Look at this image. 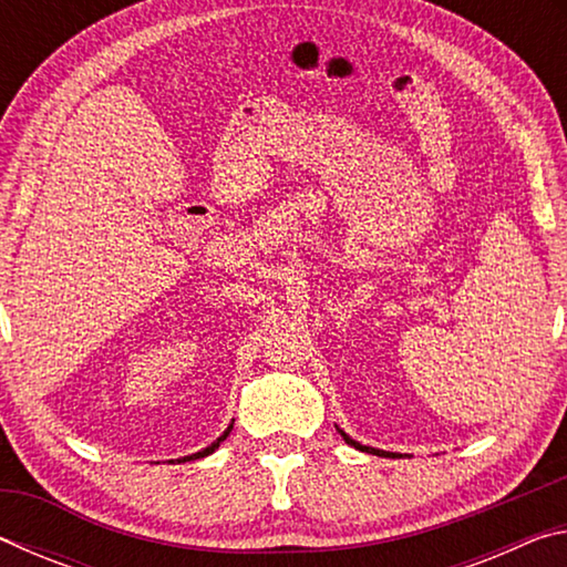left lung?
Masks as SVG:
<instances>
[{
	"mask_svg": "<svg viewBox=\"0 0 567 567\" xmlns=\"http://www.w3.org/2000/svg\"><path fill=\"white\" fill-rule=\"evenodd\" d=\"M334 427H338V425H334ZM338 433L342 435V440H344V443H348V445H352L354 450H362V453H370V455H385V457H402L400 453H385V450H378V447H370V445H362V443H358V440H352L348 433H344V430H340L338 427Z\"/></svg>",
	"mask_w": 567,
	"mask_h": 567,
	"instance_id": "1",
	"label": "left lung"
}]
</instances>
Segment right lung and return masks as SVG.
Masks as SVG:
<instances>
[{"label":"right lung","mask_w":567,"mask_h":567,"mask_svg":"<svg viewBox=\"0 0 567 567\" xmlns=\"http://www.w3.org/2000/svg\"><path fill=\"white\" fill-rule=\"evenodd\" d=\"M233 425H235V420H233V422H229V427L225 430V433H223V435H219V437L215 440V443H213V445H207L205 450H199V453H195V455L179 457V460H177V463H187V460H199V457H207V455H213V453H215V450L219 447V443H225V440H227V435H229V430H233Z\"/></svg>","instance_id":"add662e5"}]
</instances>
